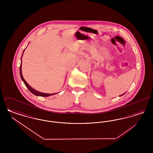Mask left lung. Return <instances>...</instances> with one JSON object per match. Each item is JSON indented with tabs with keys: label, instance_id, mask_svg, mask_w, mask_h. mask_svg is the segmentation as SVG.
Here are the masks:
<instances>
[{
	"label": "left lung",
	"instance_id": "8db88e82",
	"mask_svg": "<svg viewBox=\"0 0 153 153\" xmlns=\"http://www.w3.org/2000/svg\"><path fill=\"white\" fill-rule=\"evenodd\" d=\"M120 96H121V95H120Z\"/></svg>",
	"mask_w": 153,
	"mask_h": 153
}]
</instances>
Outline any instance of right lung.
I'll use <instances>...</instances> for the list:
<instances>
[{
    "label": "right lung",
    "mask_w": 153,
    "mask_h": 153,
    "mask_svg": "<svg viewBox=\"0 0 153 153\" xmlns=\"http://www.w3.org/2000/svg\"><path fill=\"white\" fill-rule=\"evenodd\" d=\"M25 51V50H24ZM23 55V54H22ZM20 75H21V79L23 80V82L25 83V85L27 87V88L29 89L30 91L34 95H36V96H43V97H48L49 96H51V95H54V94H44V93H42V92H39L38 91H36L35 89H33L26 82V81L25 80L24 78L23 77V76H22V63L21 64V65H20Z\"/></svg>",
    "instance_id": "add662e5"
}]
</instances>
